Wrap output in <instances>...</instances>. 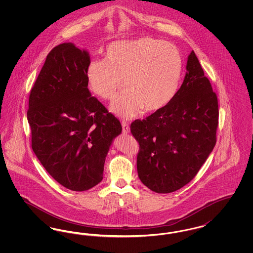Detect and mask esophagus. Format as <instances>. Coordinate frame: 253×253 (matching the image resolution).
Wrapping results in <instances>:
<instances>
[{
	"instance_id": "34e87169",
	"label": "esophagus",
	"mask_w": 253,
	"mask_h": 253,
	"mask_svg": "<svg viewBox=\"0 0 253 253\" xmlns=\"http://www.w3.org/2000/svg\"><path fill=\"white\" fill-rule=\"evenodd\" d=\"M121 125H122V132L123 133L127 134V133L130 132V127H129V125L126 122H122Z\"/></svg>"
}]
</instances>
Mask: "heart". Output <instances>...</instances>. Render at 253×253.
<instances>
[{
	"label": "heart",
	"mask_w": 253,
	"mask_h": 253,
	"mask_svg": "<svg viewBox=\"0 0 253 253\" xmlns=\"http://www.w3.org/2000/svg\"><path fill=\"white\" fill-rule=\"evenodd\" d=\"M183 70L180 52L173 44L150 37L118 41L109 44L103 60L86 68L89 90L113 101L125 83L127 94L111 111L125 120L167 107L177 93Z\"/></svg>",
	"instance_id": "heart-1"
}]
</instances>
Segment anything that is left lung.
<instances>
[{
    "label": "left lung",
    "instance_id": "obj_1",
    "mask_svg": "<svg viewBox=\"0 0 253 253\" xmlns=\"http://www.w3.org/2000/svg\"><path fill=\"white\" fill-rule=\"evenodd\" d=\"M186 69L168 106L131 124L139 143L138 177L155 193H172L188 184L216 143V94L193 51Z\"/></svg>",
    "mask_w": 253,
    "mask_h": 253
}]
</instances>
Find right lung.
<instances>
[{"label":"right lung","instance_id":"add662e5","mask_svg":"<svg viewBox=\"0 0 253 253\" xmlns=\"http://www.w3.org/2000/svg\"><path fill=\"white\" fill-rule=\"evenodd\" d=\"M89 53L72 42L49 52L29 95L32 149L49 174L75 192L103 178L105 158L121 134L120 121L91 96Z\"/></svg>","mask_w":253,"mask_h":253}]
</instances>
